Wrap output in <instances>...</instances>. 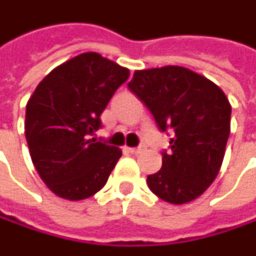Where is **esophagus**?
<instances>
[{
    "label": "esophagus",
    "instance_id": "1",
    "mask_svg": "<svg viewBox=\"0 0 256 256\" xmlns=\"http://www.w3.org/2000/svg\"><path fill=\"white\" fill-rule=\"evenodd\" d=\"M126 150L130 153H132V154H138V153H142L144 150V146H140V147H128Z\"/></svg>",
    "mask_w": 256,
    "mask_h": 256
}]
</instances>
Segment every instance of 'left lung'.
I'll return each instance as SVG.
<instances>
[{"label": "left lung", "mask_w": 256, "mask_h": 256, "mask_svg": "<svg viewBox=\"0 0 256 256\" xmlns=\"http://www.w3.org/2000/svg\"><path fill=\"white\" fill-rule=\"evenodd\" d=\"M128 88L159 130L172 134L162 168L147 176L148 188L172 205L194 200L220 172L230 136L228 98L212 80L181 66L136 70Z\"/></svg>", "instance_id": "1"}]
</instances>
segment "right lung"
Returning <instances> with one entry per match:
<instances>
[{"label":"right lung","mask_w":256,"mask_h":256,"mask_svg":"<svg viewBox=\"0 0 256 256\" xmlns=\"http://www.w3.org/2000/svg\"><path fill=\"white\" fill-rule=\"evenodd\" d=\"M130 70L97 52L52 69L26 104L24 136L32 162L48 188L82 200L108 182L122 152L96 138L100 114Z\"/></svg>","instance_id":"obj_1"}]
</instances>
